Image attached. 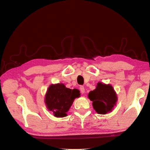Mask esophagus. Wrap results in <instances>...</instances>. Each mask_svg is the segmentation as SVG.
<instances>
[{"mask_svg": "<svg viewBox=\"0 0 150 150\" xmlns=\"http://www.w3.org/2000/svg\"><path fill=\"white\" fill-rule=\"evenodd\" d=\"M80 91H81V93H82V94H83V93H84V92H85V89H84V86H80Z\"/></svg>", "mask_w": 150, "mask_h": 150, "instance_id": "34e87169", "label": "esophagus"}]
</instances>
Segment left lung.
Returning <instances> with one entry per match:
<instances>
[{
    "mask_svg": "<svg viewBox=\"0 0 150 150\" xmlns=\"http://www.w3.org/2000/svg\"><path fill=\"white\" fill-rule=\"evenodd\" d=\"M88 98L93 101V106L98 114L105 115L111 112L116 105L117 95L111 84L98 83L94 90L90 91Z\"/></svg>",
    "mask_w": 150,
    "mask_h": 150,
    "instance_id": "1",
    "label": "left lung"
}]
</instances>
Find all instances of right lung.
I'll list each match as a JSON object with an SVG mask.
<instances>
[{"instance_id": "right-lung-1", "label": "right lung", "mask_w": 150, "mask_h": 150, "mask_svg": "<svg viewBox=\"0 0 150 150\" xmlns=\"http://www.w3.org/2000/svg\"><path fill=\"white\" fill-rule=\"evenodd\" d=\"M79 96L78 89L67 88L62 83L51 84L46 94L45 103L48 110L52 111L54 116L62 117L67 116L66 112L69 111L74 99Z\"/></svg>"}]
</instances>
